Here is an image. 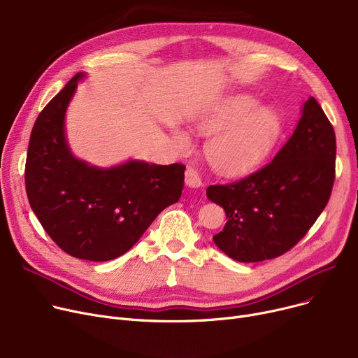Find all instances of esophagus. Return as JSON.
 Instances as JSON below:
<instances>
[{
    "label": "esophagus",
    "instance_id": "34e87169",
    "mask_svg": "<svg viewBox=\"0 0 358 358\" xmlns=\"http://www.w3.org/2000/svg\"><path fill=\"white\" fill-rule=\"evenodd\" d=\"M185 184L189 185V187H192V189H199V187L203 185L200 174L192 166H189V168L185 169Z\"/></svg>",
    "mask_w": 358,
    "mask_h": 358
}]
</instances>
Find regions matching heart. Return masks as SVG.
<instances>
[{"label":"heart","mask_w":358,"mask_h":358,"mask_svg":"<svg viewBox=\"0 0 358 358\" xmlns=\"http://www.w3.org/2000/svg\"><path fill=\"white\" fill-rule=\"evenodd\" d=\"M258 106L250 96H236L196 123V130L203 136L218 134L206 148V155L219 173H247L273 152L281 135V120L273 108ZM176 141L180 146L190 143L181 130L176 131Z\"/></svg>","instance_id":"obj_1"}]
</instances>
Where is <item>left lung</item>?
I'll list each match as a JSON object with an SVG mask.
<instances>
[{
    "mask_svg": "<svg viewBox=\"0 0 358 358\" xmlns=\"http://www.w3.org/2000/svg\"><path fill=\"white\" fill-rule=\"evenodd\" d=\"M335 131L309 97L292 138L274 159L206 194L224 209L227 224L216 245L241 262L271 259L290 251L322 213L335 180Z\"/></svg>",
    "mask_w": 358,
    "mask_h": 358,
    "instance_id": "obj_1",
    "label": "left lung"
}]
</instances>
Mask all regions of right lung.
<instances>
[{"label": "right lung", "instance_id": "obj_1", "mask_svg": "<svg viewBox=\"0 0 358 358\" xmlns=\"http://www.w3.org/2000/svg\"><path fill=\"white\" fill-rule=\"evenodd\" d=\"M81 77L75 75L36 119L24 169L26 193L31 210L62 251L108 261L127 252L154 219L178 201L185 165L129 161L101 169L73 158L64 119Z\"/></svg>", "mask_w": 358, "mask_h": 358}]
</instances>
